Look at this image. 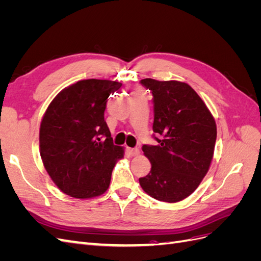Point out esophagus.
<instances>
[{
	"label": "esophagus",
	"instance_id": "1",
	"mask_svg": "<svg viewBox=\"0 0 261 261\" xmlns=\"http://www.w3.org/2000/svg\"><path fill=\"white\" fill-rule=\"evenodd\" d=\"M127 152H128L129 155H132V156H136V155H138V154L140 153L138 148H127Z\"/></svg>",
	"mask_w": 261,
	"mask_h": 261
}]
</instances>
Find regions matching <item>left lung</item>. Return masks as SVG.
Masks as SVG:
<instances>
[{"mask_svg": "<svg viewBox=\"0 0 261 261\" xmlns=\"http://www.w3.org/2000/svg\"><path fill=\"white\" fill-rule=\"evenodd\" d=\"M152 92L156 146L144 145L151 170L139 178L152 198L177 202L199 186L212 161L217 139L216 121L197 92L186 83L140 81Z\"/></svg>", "mask_w": 261, "mask_h": 261, "instance_id": "1", "label": "left lung"}]
</instances>
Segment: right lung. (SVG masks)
I'll return each instance as SVG.
<instances>
[{
    "mask_svg": "<svg viewBox=\"0 0 261 261\" xmlns=\"http://www.w3.org/2000/svg\"><path fill=\"white\" fill-rule=\"evenodd\" d=\"M122 87L112 81H80L63 89L42 117L40 155L61 191L78 199L109 188L116 161L124 156L105 121L108 98Z\"/></svg>",
    "mask_w": 261,
    "mask_h": 261,
    "instance_id": "obj_1",
    "label": "right lung"
}]
</instances>
